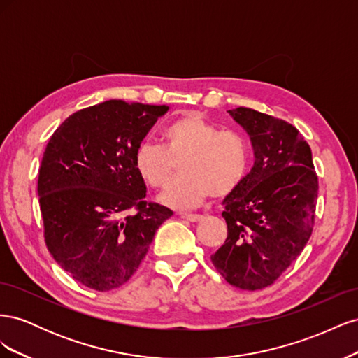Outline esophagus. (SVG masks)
Instances as JSON below:
<instances>
[{
    "instance_id": "34e87169",
    "label": "esophagus",
    "mask_w": 358,
    "mask_h": 358,
    "mask_svg": "<svg viewBox=\"0 0 358 358\" xmlns=\"http://www.w3.org/2000/svg\"><path fill=\"white\" fill-rule=\"evenodd\" d=\"M180 216L183 220H187L189 222H199L203 220L201 215H194V213H180Z\"/></svg>"
}]
</instances>
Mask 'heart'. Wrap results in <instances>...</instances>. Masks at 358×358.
<instances>
[{
    "mask_svg": "<svg viewBox=\"0 0 358 358\" xmlns=\"http://www.w3.org/2000/svg\"><path fill=\"white\" fill-rule=\"evenodd\" d=\"M176 164L180 176L161 201L171 208H194L210 196L225 199L239 189L251 167V148L241 133L188 113L164 128L162 146L145 142L134 154L137 175L155 189L167 185Z\"/></svg>",
    "mask_w": 358,
    "mask_h": 358,
    "instance_id": "heart-1",
    "label": "heart"
}]
</instances>
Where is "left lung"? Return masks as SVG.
<instances>
[{"instance_id": "1", "label": "left lung", "mask_w": 358, "mask_h": 358, "mask_svg": "<svg viewBox=\"0 0 358 358\" xmlns=\"http://www.w3.org/2000/svg\"><path fill=\"white\" fill-rule=\"evenodd\" d=\"M254 148V167L224 199L227 239L210 259L242 289L272 285L300 255L315 221L318 176L299 129L248 107L229 110Z\"/></svg>"}]
</instances>
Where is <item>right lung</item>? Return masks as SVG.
<instances>
[{
	"label": "right lung",
	"mask_w": 358,
	"mask_h": 358,
	"mask_svg": "<svg viewBox=\"0 0 358 358\" xmlns=\"http://www.w3.org/2000/svg\"><path fill=\"white\" fill-rule=\"evenodd\" d=\"M167 106L109 100L73 113L52 134L38 169L45 242L82 285L110 291L134 275L173 212L148 203L136 149Z\"/></svg>",
	"instance_id": "add662e5"
}]
</instances>
